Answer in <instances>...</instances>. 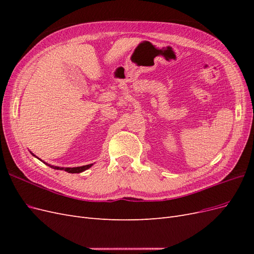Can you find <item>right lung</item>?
I'll use <instances>...</instances> for the list:
<instances>
[{
    "mask_svg": "<svg viewBox=\"0 0 254 254\" xmlns=\"http://www.w3.org/2000/svg\"><path fill=\"white\" fill-rule=\"evenodd\" d=\"M35 156V155H34ZM93 164H88V165H83V166H77V167H58V166H53V165H49L53 168H55V170H60V171H65L67 173H71V174H78V173H82L88 168H90Z\"/></svg>",
    "mask_w": 254,
    "mask_h": 254,
    "instance_id": "right-lung-1",
    "label": "right lung"
}]
</instances>
